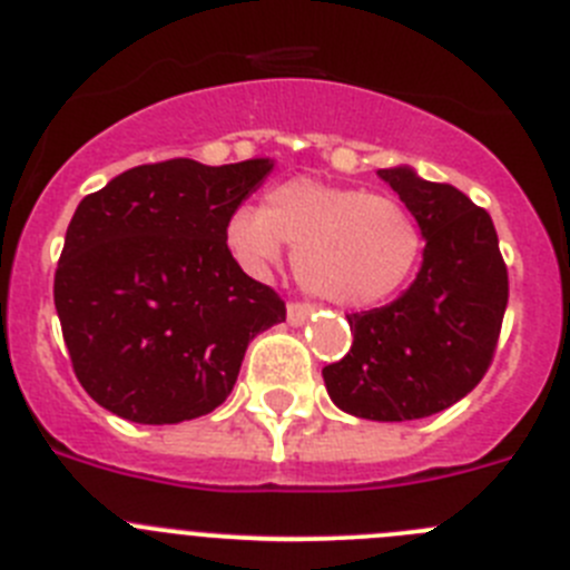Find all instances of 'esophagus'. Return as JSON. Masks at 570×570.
<instances>
[{
  "label": "esophagus",
  "instance_id": "esophagus-1",
  "mask_svg": "<svg viewBox=\"0 0 570 570\" xmlns=\"http://www.w3.org/2000/svg\"><path fill=\"white\" fill-rule=\"evenodd\" d=\"M312 315V306L309 303H289L286 306V321L292 323V326H301V323H306V317Z\"/></svg>",
  "mask_w": 570,
  "mask_h": 570
}]
</instances>
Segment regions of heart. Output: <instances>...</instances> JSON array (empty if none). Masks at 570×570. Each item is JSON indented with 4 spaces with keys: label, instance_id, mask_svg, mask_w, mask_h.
I'll return each mask as SVG.
<instances>
[{
    "label": "heart",
    "instance_id": "1",
    "mask_svg": "<svg viewBox=\"0 0 570 570\" xmlns=\"http://www.w3.org/2000/svg\"><path fill=\"white\" fill-rule=\"evenodd\" d=\"M225 242L249 273L275 267L286 244L303 289L351 309L391 297L422 253V230L402 202L312 177L269 188L264 207L233 210Z\"/></svg>",
    "mask_w": 570,
    "mask_h": 570
}]
</instances>
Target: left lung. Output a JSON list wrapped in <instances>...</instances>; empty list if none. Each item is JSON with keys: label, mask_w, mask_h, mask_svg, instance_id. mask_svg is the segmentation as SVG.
I'll use <instances>...</instances> for the list:
<instances>
[{"label": "left lung", "mask_w": 570, "mask_h": 570, "mask_svg": "<svg viewBox=\"0 0 570 570\" xmlns=\"http://www.w3.org/2000/svg\"><path fill=\"white\" fill-rule=\"evenodd\" d=\"M380 177L422 227V269L393 303L348 315L354 343L323 380L340 411L407 422L446 411L483 380L501 337L509 275L492 219L470 196L405 165Z\"/></svg>", "instance_id": "1"}]
</instances>
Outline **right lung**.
I'll use <instances>...</instances> for the list:
<instances>
[{
  "mask_svg": "<svg viewBox=\"0 0 570 570\" xmlns=\"http://www.w3.org/2000/svg\"><path fill=\"white\" fill-rule=\"evenodd\" d=\"M273 159L137 165L83 196L56 269L72 371L100 407L137 424L216 411L244 351L286 321L278 292L233 258L225 227Z\"/></svg>",
  "mask_w": 570,
  "mask_h": 570,
  "instance_id": "obj_1",
  "label": "right lung"
}]
</instances>
